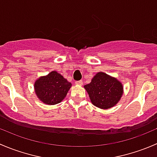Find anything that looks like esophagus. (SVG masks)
Listing matches in <instances>:
<instances>
[{
    "instance_id": "esophagus-1",
    "label": "esophagus",
    "mask_w": 157,
    "mask_h": 157,
    "mask_svg": "<svg viewBox=\"0 0 157 157\" xmlns=\"http://www.w3.org/2000/svg\"><path fill=\"white\" fill-rule=\"evenodd\" d=\"M75 83L77 85H82L83 84V81L82 80H78V81H76Z\"/></svg>"
}]
</instances>
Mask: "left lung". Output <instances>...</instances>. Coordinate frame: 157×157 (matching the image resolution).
<instances>
[{"mask_svg":"<svg viewBox=\"0 0 157 157\" xmlns=\"http://www.w3.org/2000/svg\"><path fill=\"white\" fill-rule=\"evenodd\" d=\"M84 88L92 103L102 109L112 108L116 105L123 94L121 83L102 72L97 73L92 81L85 85Z\"/></svg>","mask_w":157,"mask_h":157,"instance_id":"1","label":"left lung"}]
</instances>
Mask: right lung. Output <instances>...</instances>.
<instances>
[{
	"label": "right lung",
	"mask_w": 157,
	"mask_h": 157,
	"mask_svg": "<svg viewBox=\"0 0 157 157\" xmlns=\"http://www.w3.org/2000/svg\"><path fill=\"white\" fill-rule=\"evenodd\" d=\"M35 92L42 102L48 105L61 102L71 87V83L57 71L38 79L35 83Z\"/></svg>",
	"instance_id": "obj_1"
}]
</instances>
